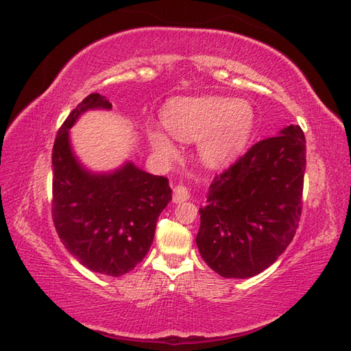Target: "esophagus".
<instances>
[{
    "instance_id": "obj_1",
    "label": "esophagus",
    "mask_w": 351,
    "mask_h": 351,
    "mask_svg": "<svg viewBox=\"0 0 351 351\" xmlns=\"http://www.w3.org/2000/svg\"><path fill=\"white\" fill-rule=\"evenodd\" d=\"M190 199V191L184 185H178L173 190V202L175 204H182L185 200Z\"/></svg>"
}]
</instances>
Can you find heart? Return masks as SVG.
I'll list each match as a JSON object with an SVG mask.
<instances>
[{
	"label": "heart",
	"instance_id": "obj_1",
	"mask_svg": "<svg viewBox=\"0 0 351 351\" xmlns=\"http://www.w3.org/2000/svg\"><path fill=\"white\" fill-rule=\"evenodd\" d=\"M253 108L244 99L220 96L180 98L171 101L162 113V123L171 137L199 141V152L208 166H223L247 143L253 128ZM156 152L175 154L171 140L161 131L149 132Z\"/></svg>",
	"mask_w": 351,
	"mask_h": 351
}]
</instances>
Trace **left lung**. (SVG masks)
Wrapping results in <instances>:
<instances>
[{"mask_svg":"<svg viewBox=\"0 0 351 351\" xmlns=\"http://www.w3.org/2000/svg\"><path fill=\"white\" fill-rule=\"evenodd\" d=\"M304 169V134L289 125L214 178L199 208L196 244L215 273L252 278L285 252L299 226Z\"/></svg>","mask_w":351,"mask_h":351,"instance_id":"obj_1","label":"left lung"}]
</instances>
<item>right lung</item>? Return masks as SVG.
I'll return each instance as SVG.
<instances>
[{
  "instance_id": "add662e5",
  "label": "right lung",
  "mask_w": 351,
  "mask_h": 351,
  "mask_svg": "<svg viewBox=\"0 0 351 351\" xmlns=\"http://www.w3.org/2000/svg\"><path fill=\"white\" fill-rule=\"evenodd\" d=\"M88 110H111L92 93L71 111L52 149V219L71 255L106 276L131 271L154 241L156 220L171 200L167 178L126 161L111 171L86 169L73 152L69 130Z\"/></svg>"
}]
</instances>
